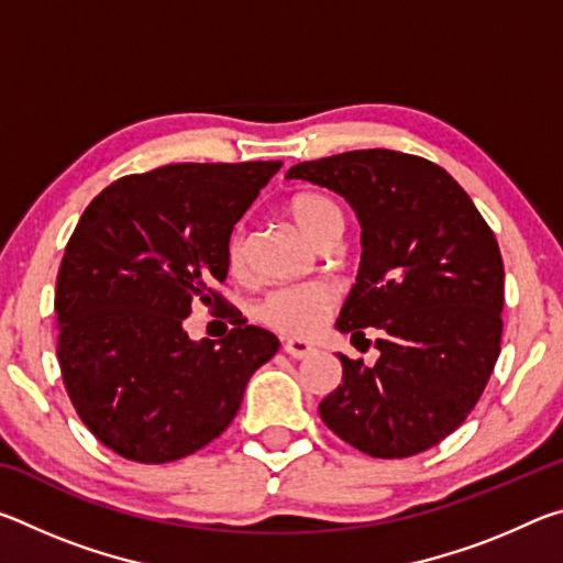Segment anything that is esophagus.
I'll return each mask as SVG.
<instances>
[{"label":"esophagus","instance_id":"1","mask_svg":"<svg viewBox=\"0 0 563 563\" xmlns=\"http://www.w3.org/2000/svg\"><path fill=\"white\" fill-rule=\"evenodd\" d=\"M283 350H285V355H290L292 360H305V357H310L312 352H316V347L310 345V342H305V340H300V338H288L283 342Z\"/></svg>","mask_w":563,"mask_h":563}]
</instances>
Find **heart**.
<instances>
[{
    "instance_id": "heart-1",
    "label": "heart",
    "mask_w": 563,
    "mask_h": 563,
    "mask_svg": "<svg viewBox=\"0 0 563 563\" xmlns=\"http://www.w3.org/2000/svg\"><path fill=\"white\" fill-rule=\"evenodd\" d=\"M288 213L292 223L318 245L338 241L342 225H345L338 203L328 196L316 194V190H305V194L295 196L288 203ZM225 261L228 271L233 275L247 273V265H251V233H247L245 225H235L228 235ZM335 305L338 290L330 283L288 285V288L275 290L265 298L261 305V318L265 320V325L285 332V335L308 338L325 325Z\"/></svg>"
}]
</instances>
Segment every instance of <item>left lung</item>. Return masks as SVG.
Instances as JSON below:
<instances>
[{
	"instance_id": "obj_1",
	"label": "left lung",
	"mask_w": 563,
	"mask_h": 563,
	"mask_svg": "<svg viewBox=\"0 0 563 563\" xmlns=\"http://www.w3.org/2000/svg\"><path fill=\"white\" fill-rule=\"evenodd\" d=\"M345 196L362 223V263L338 328H375L379 360L340 355L320 402L340 440L377 460L440 444L482 397L501 350L504 263L489 223L442 166L389 148L302 161L288 170ZM369 342V340H367Z\"/></svg>"
}]
</instances>
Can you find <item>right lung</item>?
<instances>
[{"label": "right lung", "mask_w": 563, "mask_h": 563, "mask_svg": "<svg viewBox=\"0 0 563 563\" xmlns=\"http://www.w3.org/2000/svg\"><path fill=\"white\" fill-rule=\"evenodd\" d=\"M280 161L170 164L113 180L66 243L54 312L62 379L97 440L141 464L176 462L233 422L278 338L223 298L233 225ZM203 301L234 330L190 343Z\"/></svg>", "instance_id": "right-lung-1"}]
</instances>
